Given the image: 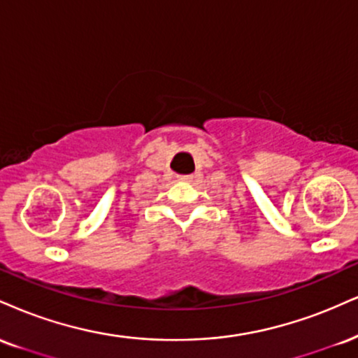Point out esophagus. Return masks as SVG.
I'll list each match as a JSON object with an SVG mask.
<instances>
[{
    "instance_id": "esophagus-1",
    "label": "esophagus",
    "mask_w": 358,
    "mask_h": 358,
    "mask_svg": "<svg viewBox=\"0 0 358 358\" xmlns=\"http://www.w3.org/2000/svg\"><path fill=\"white\" fill-rule=\"evenodd\" d=\"M178 180H180V182H192L193 176L192 175H182V176H178Z\"/></svg>"
}]
</instances>
